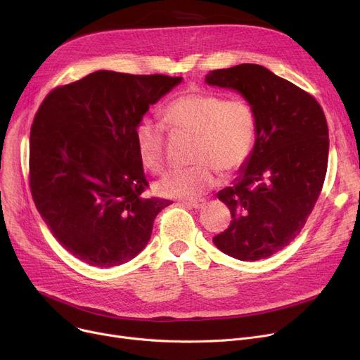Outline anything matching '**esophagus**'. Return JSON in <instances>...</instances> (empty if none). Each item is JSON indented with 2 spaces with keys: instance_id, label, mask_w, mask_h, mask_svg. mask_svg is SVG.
<instances>
[{
  "instance_id": "esophagus-1",
  "label": "esophagus",
  "mask_w": 360,
  "mask_h": 360,
  "mask_svg": "<svg viewBox=\"0 0 360 360\" xmlns=\"http://www.w3.org/2000/svg\"><path fill=\"white\" fill-rule=\"evenodd\" d=\"M185 204L188 207H193V209H202L205 205V200H193V201H186Z\"/></svg>"
}]
</instances>
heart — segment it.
I'll return each instance as SVG.
<instances>
[{
  "label": "heart",
  "mask_w": 360,
  "mask_h": 360,
  "mask_svg": "<svg viewBox=\"0 0 360 360\" xmlns=\"http://www.w3.org/2000/svg\"><path fill=\"white\" fill-rule=\"evenodd\" d=\"M163 123L174 134L193 136L190 160L158 185L162 195L195 198L213 188L220 172L236 174L248 162L255 141V117L242 99L226 101L219 94L191 90L163 109ZM139 158L150 172L166 166V129L162 122L143 118L134 131Z\"/></svg>",
  "instance_id": "1"
}]
</instances>
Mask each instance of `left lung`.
Segmentation results:
<instances>
[{
	"label": "left lung",
	"mask_w": 360,
	"mask_h": 360,
	"mask_svg": "<svg viewBox=\"0 0 360 360\" xmlns=\"http://www.w3.org/2000/svg\"><path fill=\"white\" fill-rule=\"evenodd\" d=\"M205 82L242 93L257 128L248 167L217 194L232 221L213 242L242 261L271 257L304 229L323 190L330 144L324 110L312 94L257 64L213 70Z\"/></svg>",
	"instance_id": "8db88e82"
}]
</instances>
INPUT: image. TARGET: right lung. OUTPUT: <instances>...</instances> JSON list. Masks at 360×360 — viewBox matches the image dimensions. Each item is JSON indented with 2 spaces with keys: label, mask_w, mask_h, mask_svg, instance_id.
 Wrapping results in <instances>:
<instances>
[{
  "label": "right lung",
  "mask_w": 360,
  "mask_h": 360,
  "mask_svg": "<svg viewBox=\"0 0 360 360\" xmlns=\"http://www.w3.org/2000/svg\"><path fill=\"white\" fill-rule=\"evenodd\" d=\"M181 80L102 70L52 89L37 109L30 193L51 233L75 258L94 267L129 261L172 204L144 195L148 182L134 131L150 105Z\"/></svg>",
  "instance_id": "1"
}]
</instances>
